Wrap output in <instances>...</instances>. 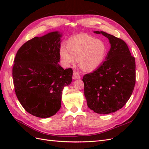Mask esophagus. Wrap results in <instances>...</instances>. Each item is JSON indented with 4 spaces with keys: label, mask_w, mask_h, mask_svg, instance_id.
Instances as JSON below:
<instances>
[{
    "label": "esophagus",
    "mask_w": 149,
    "mask_h": 149,
    "mask_svg": "<svg viewBox=\"0 0 149 149\" xmlns=\"http://www.w3.org/2000/svg\"><path fill=\"white\" fill-rule=\"evenodd\" d=\"M80 78V76L79 74V73L78 72L74 71L73 74V79H79Z\"/></svg>",
    "instance_id": "34e87169"
}]
</instances>
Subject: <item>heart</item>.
I'll use <instances>...</instances> for the list:
<instances>
[{"instance_id": "obj_1", "label": "heart", "mask_w": 149, "mask_h": 149, "mask_svg": "<svg viewBox=\"0 0 149 149\" xmlns=\"http://www.w3.org/2000/svg\"><path fill=\"white\" fill-rule=\"evenodd\" d=\"M67 48L61 46L60 53L64 64L74 65L79 60V65L84 71L91 72L97 69L104 60L107 48L100 40L86 34H79L70 39Z\"/></svg>"}]
</instances>
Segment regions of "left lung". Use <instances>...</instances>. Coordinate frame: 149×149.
Segmentation results:
<instances>
[{
	"mask_svg": "<svg viewBox=\"0 0 149 149\" xmlns=\"http://www.w3.org/2000/svg\"><path fill=\"white\" fill-rule=\"evenodd\" d=\"M111 48L101 66L85 74L83 81L84 96L89 109L107 114L121 109L128 101L136 84V62L125 42L104 31Z\"/></svg>",
	"mask_w": 149,
	"mask_h": 149,
	"instance_id": "obj_1",
	"label": "left lung"
}]
</instances>
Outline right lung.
<instances>
[{
	"label": "right lung",
	"instance_id": "right-lung-1",
	"mask_svg": "<svg viewBox=\"0 0 149 149\" xmlns=\"http://www.w3.org/2000/svg\"><path fill=\"white\" fill-rule=\"evenodd\" d=\"M62 34L53 31L36 37L18 50L12 68L16 96L25 110L40 118L55 115L62 91L72 81L73 70L58 64Z\"/></svg>",
	"mask_w": 149,
	"mask_h": 149
}]
</instances>
